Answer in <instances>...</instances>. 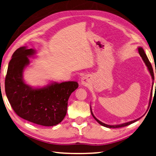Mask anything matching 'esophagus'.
I'll use <instances>...</instances> for the list:
<instances>
[{
    "instance_id": "esophagus-1",
    "label": "esophagus",
    "mask_w": 156,
    "mask_h": 156,
    "mask_svg": "<svg viewBox=\"0 0 156 156\" xmlns=\"http://www.w3.org/2000/svg\"><path fill=\"white\" fill-rule=\"evenodd\" d=\"M89 82H90V78L88 76H84L81 78V83L82 84L84 85V86H87V85H88V84H89Z\"/></svg>"
}]
</instances>
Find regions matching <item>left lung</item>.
<instances>
[{
  "label": "left lung",
  "mask_w": 156,
  "mask_h": 156,
  "mask_svg": "<svg viewBox=\"0 0 156 156\" xmlns=\"http://www.w3.org/2000/svg\"><path fill=\"white\" fill-rule=\"evenodd\" d=\"M138 50H139V55H141V57H142V59L143 60V62H145L146 66L148 68V70L149 73H150V74L151 76V78H152V80H154V71H153V68H152V66H151V63L149 62V61L148 59V58L147 57V55H146V54L145 53L144 50H143V48L142 47H139L138 48ZM156 73V72H155ZM153 85H154V82L152 83V88L151 90V95H150V99H149V104H150L151 103V97H152V92H153ZM155 87H156V84H155ZM156 89V88H155ZM90 112H91V114H92V115L93 116V118L95 119L96 121L98 122L99 124H100L101 125H102V126H105V127H107V128H109V129H111V128H112V129H115V128H121V127H124V126H128V125H130L131 124H133L134 122H136L137 120H139L140 118H139L138 119H136V120H133V121H130V122H126V123H124V124H118V125H108V124H104L101 122L99 121L98 119H97L95 118V116L93 115V112H92V109H91V108H90Z\"/></svg>",
  "instance_id": "1"
}]
</instances>
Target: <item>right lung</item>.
I'll list each match as a JSON object with an SVG mask.
<instances>
[{"label": "right lung", "mask_w": 156, "mask_h": 156, "mask_svg": "<svg viewBox=\"0 0 156 156\" xmlns=\"http://www.w3.org/2000/svg\"><path fill=\"white\" fill-rule=\"evenodd\" d=\"M35 51L21 47L14 52L5 78V93L16 114L30 122L53 126L65 118L69 97L78 87L77 82H52L42 88H32L23 79L28 57Z\"/></svg>", "instance_id": "1"}]
</instances>
